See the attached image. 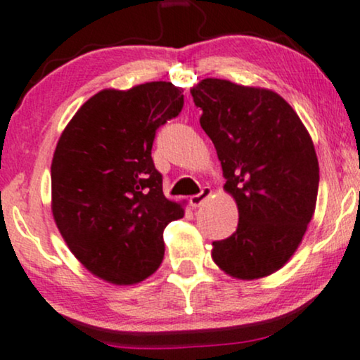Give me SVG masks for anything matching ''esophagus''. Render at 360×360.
<instances>
[{
  "instance_id": "34e87169",
  "label": "esophagus",
  "mask_w": 360,
  "mask_h": 360,
  "mask_svg": "<svg viewBox=\"0 0 360 360\" xmlns=\"http://www.w3.org/2000/svg\"><path fill=\"white\" fill-rule=\"evenodd\" d=\"M211 194H212L211 188H202L201 193H199V194L191 195V198H189V204H191V206H193V207H199L204 201H206V199H207Z\"/></svg>"
}]
</instances>
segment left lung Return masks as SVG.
<instances>
[{
	"mask_svg": "<svg viewBox=\"0 0 360 360\" xmlns=\"http://www.w3.org/2000/svg\"><path fill=\"white\" fill-rule=\"evenodd\" d=\"M217 151L238 229L214 240L212 259L236 279H259L292 257L312 219L319 162L306 126L271 89L207 78L191 89Z\"/></svg>",
	"mask_w": 360,
	"mask_h": 360,
	"instance_id": "obj_1",
	"label": "left lung"
}]
</instances>
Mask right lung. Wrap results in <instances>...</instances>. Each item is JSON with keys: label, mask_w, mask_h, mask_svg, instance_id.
Listing matches in <instances>:
<instances>
[{"label": "right lung", "mask_w": 360, "mask_h": 360, "mask_svg": "<svg viewBox=\"0 0 360 360\" xmlns=\"http://www.w3.org/2000/svg\"><path fill=\"white\" fill-rule=\"evenodd\" d=\"M183 106V89L166 81L103 89L58 141L53 217L70 251L103 281L126 285L151 276L165 257V227L184 216L162 194L151 158L158 127Z\"/></svg>", "instance_id": "add662e5"}]
</instances>
